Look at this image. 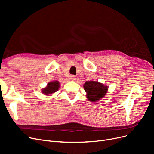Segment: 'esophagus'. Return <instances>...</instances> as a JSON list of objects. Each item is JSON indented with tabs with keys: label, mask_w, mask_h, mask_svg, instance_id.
<instances>
[{
	"label": "esophagus",
	"mask_w": 154,
	"mask_h": 154,
	"mask_svg": "<svg viewBox=\"0 0 154 154\" xmlns=\"http://www.w3.org/2000/svg\"><path fill=\"white\" fill-rule=\"evenodd\" d=\"M70 79L71 80V81H75V80H76V77L72 75L70 76Z\"/></svg>",
	"instance_id": "1"
}]
</instances>
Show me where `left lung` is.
<instances>
[{
    "mask_svg": "<svg viewBox=\"0 0 154 154\" xmlns=\"http://www.w3.org/2000/svg\"><path fill=\"white\" fill-rule=\"evenodd\" d=\"M83 86L87 99L92 103H96L101 100L108 91V86L98 81H86Z\"/></svg>",
    "mask_w": 154,
    "mask_h": 154,
    "instance_id": "left-lung-1",
    "label": "left lung"
}]
</instances>
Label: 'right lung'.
Listing matches in <instances>:
<instances>
[{"instance_id": "right-lung-1", "label": "right lung", "mask_w": 154, "mask_h": 154, "mask_svg": "<svg viewBox=\"0 0 154 154\" xmlns=\"http://www.w3.org/2000/svg\"><path fill=\"white\" fill-rule=\"evenodd\" d=\"M60 88V84L57 81H52L48 83L45 88L42 89V92L45 96H51L53 93L58 91Z\"/></svg>"}]
</instances>
